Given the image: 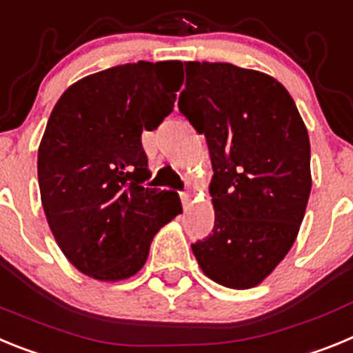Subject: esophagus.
I'll use <instances>...</instances> for the list:
<instances>
[{"instance_id":"obj_1","label":"esophagus","mask_w":353,"mask_h":353,"mask_svg":"<svg viewBox=\"0 0 353 353\" xmlns=\"http://www.w3.org/2000/svg\"><path fill=\"white\" fill-rule=\"evenodd\" d=\"M181 202H183V208H185V210H188L190 202H192V195H190V194H181Z\"/></svg>"}]
</instances>
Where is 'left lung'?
<instances>
[{
  "label": "left lung",
  "instance_id": "8db88e82",
  "mask_svg": "<svg viewBox=\"0 0 353 353\" xmlns=\"http://www.w3.org/2000/svg\"><path fill=\"white\" fill-rule=\"evenodd\" d=\"M179 112L206 137L214 228L192 245L211 281L261 284L296 240L311 194V145L283 83L223 62H185Z\"/></svg>",
  "mask_w": 353,
  "mask_h": 353
}]
</instances>
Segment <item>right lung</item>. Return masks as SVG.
Instances as JSON below:
<instances>
[{
	"label": "right lung",
	"mask_w": 353,
	"mask_h": 353,
	"mask_svg": "<svg viewBox=\"0 0 353 353\" xmlns=\"http://www.w3.org/2000/svg\"><path fill=\"white\" fill-rule=\"evenodd\" d=\"M177 60L110 67L70 85L42 134L37 172L49 229L72 266L103 283L133 277L156 232L183 211L151 176L142 131L174 110Z\"/></svg>",
	"instance_id": "right-lung-1"
}]
</instances>
